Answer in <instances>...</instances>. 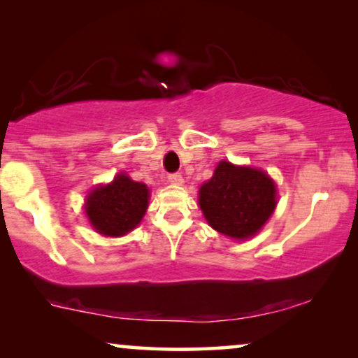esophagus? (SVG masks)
<instances>
[{
	"mask_svg": "<svg viewBox=\"0 0 358 358\" xmlns=\"http://www.w3.org/2000/svg\"><path fill=\"white\" fill-rule=\"evenodd\" d=\"M169 182L171 185H183V176L180 173H171L169 175Z\"/></svg>",
	"mask_w": 358,
	"mask_h": 358,
	"instance_id": "obj_1",
	"label": "esophagus"
}]
</instances>
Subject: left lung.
I'll use <instances>...</instances> for the list:
<instances>
[{
	"instance_id": "left-lung-1",
	"label": "left lung",
	"mask_w": 358,
	"mask_h": 358,
	"mask_svg": "<svg viewBox=\"0 0 358 358\" xmlns=\"http://www.w3.org/2000/svg\"><path fill=\"white\" fill-rule=\"evenodd\" d=\"M198 205L213 229L243 241L255 236L273 215L275 185L266 171L223 160L200 187Z\"/></svg>"
}]
</instances>
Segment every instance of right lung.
Here are the masks:
<instances>
[{
  "label": "right lung",
  "instance_id": "obj_1",
  "mask_svg": "<svg viewBox=\"0 0 358 358\" xmlns=\"http://www.w3.org/2000/svg\"><path fill=\"white\" fill-rule=\"evenodd\" d=\"M147 185L119 173L114 182L96 187L85 200L89 223L103 236H124L142 221L148 208Z\"/></svg>",
  "mask_w": 358,
  "mask_h": 358
}]
</instances>
